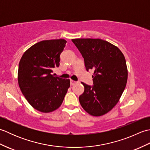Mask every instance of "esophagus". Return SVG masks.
Wrapping results in <instances>:
<instances>
[{"label":"esophagus","mask_w":150,"mask_h":150,"mask_svg":"<svg viewBox=\"0 0 150 150\" xmlns=\"http://www.w3.org/2000/svg\"><path fill=\"white\" fill-rule=\"evenodd\" d=\"M75 83H76V82H75V81H73V80H70V84H71V86L74 85Z\"/></svg>","instance_id":"obj_1"}]
</instances>
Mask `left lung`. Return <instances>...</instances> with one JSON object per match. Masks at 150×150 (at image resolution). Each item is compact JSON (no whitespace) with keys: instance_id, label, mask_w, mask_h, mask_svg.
I'll list each match as a JSON object with an SVG mask.
<instances>
[{"instance_id":"obj_1","label":"left lung","mask_w":150,"mask_h":150,"mask_svg":"<svg viewBox=\"0 0 150 150\" xmlns=\"http://www.w3.org/2000/svg\"><path fill=\"white\" fill-rule=\"evenodd\" d=\"M71 40L83 57L87 71L93 70V84L82 82L84 91L79 96V102L91 115H103L115 106L125 89L128 80L125 58L117 46L106 40Z\"/></svg>"}]
</instances>
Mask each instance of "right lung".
<instances>
[{"label":"right lung","mask_w":150,"mask_h":150,"mask_svg":"<svg viewBox=\"0 0 150 150\" xmlns=\"http://www.w3.org/2000/svg\"><path fill=\"white\" fill-rule=\"evenodd\" d=\"M64 39L42 40L25 52L18 64V82L22 94L35 109L43 113L57 110L69 88V79L55 77Z\"/></svg>","instance_id":"add662e5"}]
</instances>
